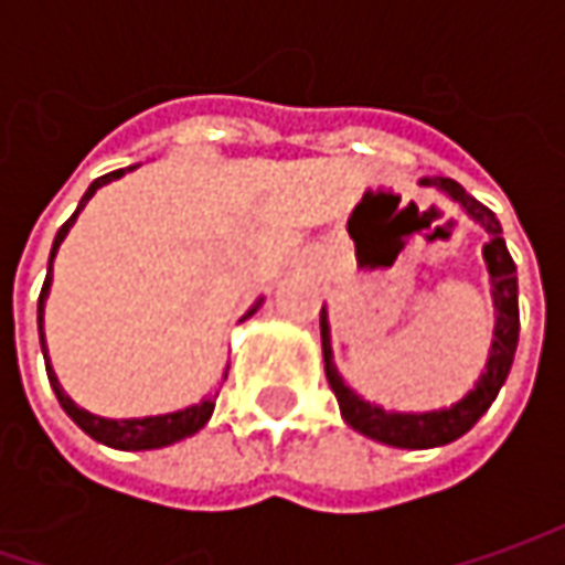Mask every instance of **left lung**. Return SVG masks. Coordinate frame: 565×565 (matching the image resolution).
Returning <instances> with one entry per match:
<instances>
[{
  "instance_id": "left-lung-1",
  "label": "left lung",
  "mask_w": 565,
  "mask_h": 565,
  "mask_svg": "<svg viewBox=\"0 0 565 565\" xmlns=\"http://www.w3.org/2000/svg\"><path fill=\"white\" fill-rule=\"evenodd\" d=\"M434 185L449 191L468 213L488 228L490 242L484 245V260H488L490 279H493V305H497V330H493V345H490L488 371L481 374L478 386L468 393L466 399L456 402L452 408L444 412H427V415H390L377 405H367L359 399L333 367V349H330V327L327 315L320 311V339H323V361H327V380L330 390L337 393L342 418L361 430L364 437L380 440V444L402 446V449H430V446H444L459 440L466 430H471L478 418L490 408V402L497 399L503 380L510 374L512 355L519 345V282H515V264H512L507 242H503V228L500 220L493 216V210L475 201L466 188L456 185L452 179H437Z\"/></svg>"
}]
</instances>
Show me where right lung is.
Instances as JSON below:
<instances>
[{
	"mask_svg": "<svg viewBox=\"0 0 565 565\" xmlns=\"http://www.w3.org/2000/svg\"><path fill=\"white\" fill-rule=\"evenodd\" d=\"M125 169H116V172H106V175H99L94 185L84 191V198H81V204L77 210L87 204L90 198H94V191L99 185H106V182H113V179H119ZM77 210L62 223L58 228V235H55L53 250H50V273H46V282H43V289H40V301H36V323H40V345H43V359H46V342H43V298L50 292V279H53V257L58 245H62V238L68 235V228L75 223ZM254 315V308H250L248 315ZM46 374H50V383H53L55 390V399L58 405L68 412V418L84 430V434H90L94 440L106 446H116V449H157V446H169L175 444V440H185L191 434H198L206 422H210V415H213V405H216V396H220V390H213L210 396H206L201 405H191L185 412H172V415H160V418H128V422H109V418H97V415H90V412H84V408H77L75 402L65 396V390L58 386V380H55L53 367L46 364Z\"/></svg>",
	"mask_w": 565,
	"mask_h": 565,
	"instance_id": "1",
	"label": "right lung"
}]
</instances>
